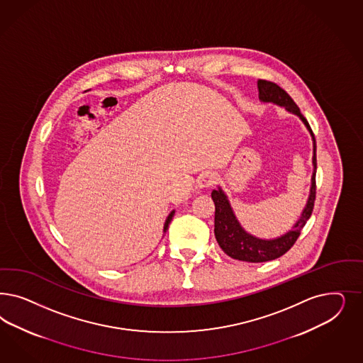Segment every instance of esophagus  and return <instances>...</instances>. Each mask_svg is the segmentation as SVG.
<instances>
[{
    "mask_svg": "<svg viewBox=\"0 0 363 363\" xmlns=\"http://www.w3.org/2000/svg\"><path fill=\"white\" fill-rule=\"evenodd\" d=\"M216 183V175L213 172H204L198 179V186L200 188H208Z\"/></svg>",
    "mask_w": 363,
    "mask_h": 363,
    "instance_id": "obj_1",
    "label": "esophagus"
}]
</instances>
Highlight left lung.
Masks as SVG:
<instances>
[{"mask_svg": "<svg viewBox=\"0 0 363 363\" xmlns=\"http://www.w3.org/2000/svg\"><path fill=\"white\" fill-rule=\"evenodd\" d=\"M257 91H259V99L262 101L275 103L278 106H284L289 112L301 117L304 125L310 130L314 141V157H313L314 172L311 177L310 196L306 204V208L302 212V216L299 218L298 222L295 223L291 231L272 240H263V239H257L252 235L247 234L246 231L242 228V225L236 220L233 208L222 189L219 188L212 191L211 198L215 203V230L213 231L219 246L228 257L242 260V262H250V263H260V262H269L272 259H277L284 255L295 245L304 224L313 213L316 195V143L315 136L313 133V129L310 128L308 121L301 113V109L295 104L290 94H287L284 89H281L278 84L259 79Z\"/></svg>", "mask_w": 363, "mask_h": 363, "instance_id": "8db88e82", "label": "left lung"}]
</instances>
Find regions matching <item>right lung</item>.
<instances>
[{
	"instance_id": "obj_1",
	"label": "right lung",
	"mask_w": 363,
	"mask_h": 363,
	"mask_svg": "<svg viewBox=\"0 0 363 363\" xmlns=\"http://www.w3.org/2000/svg\"><path fill=\"white\" fill-rule=\"evenodd\" d=\"M174 213H175V211H172V212L168 215V218H167V220H165V224H164V233L168 230V224H169L171 220H172V216H174Z\"/></svg>"
}]
</instances>
